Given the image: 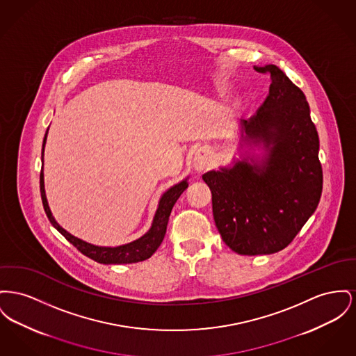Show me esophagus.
Instances as JSON below:
<instances>
[{
	"instance_id": "obj_1",
	"label": "esophagus",
	"mask_w": 356,
	"mask_h": 356,
	"mask_svg": "<svg viewBox=\"0 0 356 356\" xmlns=\"http://www.w3.org/2000/svg\"><path fill=\"white\" fill-rule=\"evenodd\" d=\"M193 164H195V169L199 170V172L207 169L209 167V164H211V152H209V149L199 150V153L195 156Z\"/></svg>"
}]
</instances>
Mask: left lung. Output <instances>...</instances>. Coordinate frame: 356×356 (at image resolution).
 Masks as SVG:
<instances>
[{
    "instance_id": "obj_1",
    "label": "left lung",
    "mask_w": 356,
    "mask_h": 356,
    "mask_svg": "<svg viewBox=\"0 0 356 356\" xmlns=\"http://www.w3.org/2000/svg\"><path fill=\"white\" fill-rule=\"evenodd\" d=\"M254 68L272 83L257 114L242 120V138L264 147L265 156L203 175L218 231L241 255L285 249L312 216L323 191L318 134L304 92L274 64Z\"/></svg>"
}]
</instances>
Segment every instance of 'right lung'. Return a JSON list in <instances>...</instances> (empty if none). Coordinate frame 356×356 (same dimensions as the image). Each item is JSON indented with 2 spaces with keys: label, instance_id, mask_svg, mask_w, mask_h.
Instances as JSON below:
<instances>
[{
  "label": "right lung",
  "instance_id": "1",
  "mask_svg": "<svg viewBox=\"0 0 356 356\" xmlns=\"http://www.w3.org/2000/svg\"><path fill=\"white\" fill-rule=\"evenodd\" d=\"M47 133H48V130L45 131L44 141H42V160L45 141H47ZM187 187H188V183L186 179L181 183L168 189L167 192L161 196V199L159 202V209L156 211L154 218H153L152 227L149 229L145 235H143L137 241H133V242L126 243L122 246L102 248V246H95V245L84 242L82 239L71 235L70 232H67L63 227H60L58 225V222L55 220V218L51 213V209L48 207V202L45 197L42 168V172H40V193H42V207H44V211H45L51 225L86 257L91 258L99 264H105V265H108V264H134V262L145 261L147 258H150L153 255V252L157 250L159 246L161 245V242L165 236V232H167L168 220H169V215L172 212V209H173L175 203L177 202V199L180 197V195L187 189Z\"/></svg>",
  "mask_w": 356,
  "mask_h": 356
}]
</instances>
